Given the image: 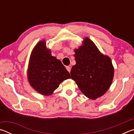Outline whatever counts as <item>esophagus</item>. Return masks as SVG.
<instances>
[{
  "label": "esophagus",
  "mask_w": 134,
  "mask_h": 134,
  "mask_svg": "<svg viewBox=\"0 0 134 134\" xmlns=\"http://www.w3.org/2000/svg\"><path fill=\"white\" fill-rule=\"evenodd\" d=\"M66 69L67 70V71H69V72H70V71H71V67H69V66H67V67H66Z\"/></svg>",
  "instance_id": "esophagus-1"
}]
</instances>
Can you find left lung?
Masks as SVG:
<instances>
[{"label":"left lung","instance_id":"left-lung-1","mask_svg":"<svg viewBox=\"0 0 134 134\" xmlns=\"http://www.w3.org/2000/svg\"><path fill=\"white\" fill-rule=\"evenodd\" d=\"M76 64L70 74L85 96L94 100L105 93L112 84L114 68L109 57L104 55L89 38L74 49Z\"/></svg>","mask_w":134,"mask_h":134}]
</instances>
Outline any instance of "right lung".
I'll return each mask as SVG.
<instances>
[{"label":"right lung","mask_w":134,"mask_h":134,"mask_svg":"<svg viewBox=\"0 0 134 134\" xmlns=\"http://www.w3.org/2000/svg\"><path fill=\"white\" fill-rule=\"evenodd\" d=\"M27 76L31 87L44 96L51 95L61 83L70 79L61 61L51 55L45 40L38 42L31 52Z\"/></svg>","instance_id":"1"}]
</instances>
